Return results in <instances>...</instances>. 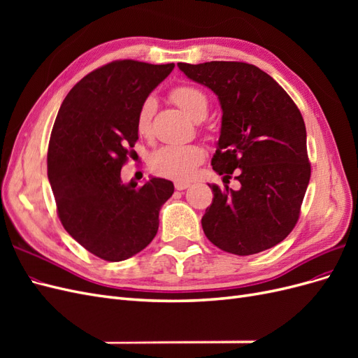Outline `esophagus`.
<instances>
[{"instance_id": "esophagus-1", "label": "esophagus", "mask_w": 358, "mask_h": 358, "mask_svg": "<svg viewBox=\"0 0 358 358\" xmlns=\"http://www.w3.org/2000/svg\"><path fill=\"white\" fill-rule=\"evenodd\" d=\"M189 187H191V182H187V180H176L175 182V188L178 191H183V189H187Z\"/></svg>"}]
</instances>
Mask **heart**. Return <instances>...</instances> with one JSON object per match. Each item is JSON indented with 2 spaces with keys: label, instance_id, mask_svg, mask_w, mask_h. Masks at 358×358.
Returning <instances> with one entry per match:
<instances>
[{
  "label": "heart",
  "instance_id": "b5f03b06",
  "mask_svg": "<svg viewBox=\"0 0 358 358\" xmlns=\"http://www.w3.org/2000/svg\"><path fill=\"white\" fill-rule=\"evenodd\" d=\"M173 103L185 112L196 122L203 121L209 112V100L206 94L196 86L183 85L170 92ZM157 101L152 96L140 106L137 112V131L140 136L149 137L152 133V117ZM204 149L199 145H169L162 146L150 157V169L159 176L170 179H188L194 175L197 166L204 159Z\"/></svg>",
  "mask_w": 358,
  "mask_h": 358
}]
</instances>
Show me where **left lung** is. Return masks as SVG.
<instances>
[{
    "instance_id": "8db88e82",
    "label": "left lung",
    "mask_w": 358,
    "mask_h": 358,
    "mask_svg": "<svg viewBox=\"0 0 358 358\" xmlns=\"http://www.w3.org/2000/svg\"><path fill=\"white\" fill-rule=\"evenodd\" d=\"M191 80L208 86L222 109L212 167L227 183L236 171L241 188L209 185L212 204L201 227L225 252L252 255L273 248L297 224L310 179L306 127L291 96L252 64L179 62Z\"/></svg>"
}]
</instances>
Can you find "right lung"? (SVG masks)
Masks as SVG:
<instances>
[{
	"instance_id": "obj_1",
	"label": "right lung",
	"mask_w": 358,
	"mask_h": 358,
	"mask_svg": "<svg viewBox=\"0 0 358 358\" xmlns=\"http://www.w3.org/2000/svg\"><path fill=\"white\" fill-rule=\"evenodd\" d=\"M175 64L119 59L91 71L64 99L52 128L48 178L61 224L86 251L122 262L158 231L173 182L122 183L121 169L138 138L137 112Z\"/></svg>"
}]
</instances>
